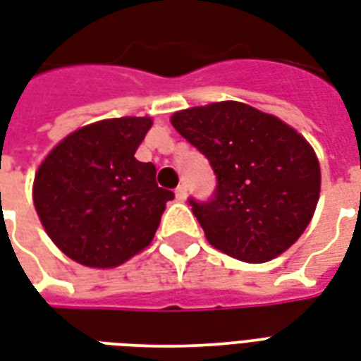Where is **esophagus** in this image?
Segmentation results:
<instances>
[{"instance_id": "34e87169", "label": "esophagus", "mask_w": 361, "mask_h": 361, "mask_svg": "<svg viewBox=\"0 0 361 361\" xmlns=\"http://www.w3.org/2000/svg\"><path fill=\"white\" fill-rule=\"evenodd\" d=\"M187 199V187L185 185H180L178 189H176V200H180V202H183V200Z\"/></svg>"}]
</instances>
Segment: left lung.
<instances>
[{
  "label": "left lung",
  "instance_id": "8db88e82",
  "mask_svg": "<svg viewBox=\"0 0 361 361\" xmlns=\"http://www.w3.org/2000/svg\"><path fill=\"white\" fill-rule=\"evenodd\" d=\"M170 123L217 176L210 202L191 200L212 246L265 263L295 244L314 216L322 174L312 145L293 126L235 100L187 107Z\"/></svg>",
  "mask_w": 361,
  "mask_h": 361
}]
</instances>
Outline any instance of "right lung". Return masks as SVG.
<instances>
[{
	"label": "right lung",
	"mask_w": 361,
	"mask_h": 361,
	"mask_svg": "<svg viewBox=\"0 0 361 361\" xmlns=\"http://www.w3.org/2000/svg\"><path fill=\"white\" fill-rule=\"evenodd\" d=\"M151 117H117L77 128L35 172L32 197L43 229L70 259L114 269L144 252L174 192L134 157Z\"/></svg>",
	"instance_id": "right-lung-1"
}]
</instances>
